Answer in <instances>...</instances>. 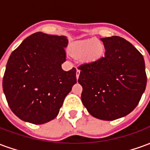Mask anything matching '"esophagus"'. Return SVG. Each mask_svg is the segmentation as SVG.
Returning a JSON list of instances; mask_svg holds the SVG:
<instances>
[{"mask_svg":"<svg viewBox=\"0 0 150 150\" xmlns=\"http://www.w3.org/2000/svg\"><path fill=\"white\" fill-rule=\"evenodd\" d=\"M79 74H80V70L77 69V71H76V78L77 79H79Z\"/></svg>","mask_w":150,"mask_h":150,"instance_id":"34e87169","label":"esophagus"}]
</instances>
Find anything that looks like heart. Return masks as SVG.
I'll return each instance as SVG.
<instances>
[{
  "label": "heart",
  "mask_w": 150,
  "mask_h": 150,
  "mask_svg": "<svg viewBox=\"0 0 150 150\" xmlns=\"http://www.w3.org/2000/svg\"><path fill=\"white\" fill-rule=\"evenodd\" d=\"M71 54L81 58L86 62H91L98 59L104 53L103 44L95 39L79 41L72 44L70 47Z\"/></svg>",
  "instance_id": "obj_1"
}]
</instances>
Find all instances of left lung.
Instances as JSON below:
<instances>
[{
    "instance_id": "8db88e82",
    "label": "left lung",
    "mask_w": 150,
    "mask_h": 150,
    "mask_svg": "<svg viewBox=\"0 0 150 150\" xmlns=\"http://www.w3.org/2000/svg\"><path fill=\"white\" fill-rule=\"evenodd\" d=\"M103 57L79 66L81 100L96 118L114 120L135 108L147 83L145 60L127 40L118 36L101 38Z\"/></svg>"
}]
</instances>
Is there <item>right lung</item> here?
I'll use <instances>...</instances> for the list:
<instances>
[{
	"label": "right lung",
	"mask_w": 150,
	"mask_h": 150,
	"mask_svg": "<svg viewBox=\"0 0 150 150\" xmlns=\"http://www.w3.org/2000/svg\"><path fill=\"white\" fill-rule=\"evenodd\" d=\"M65 36L42 32L31 34L12 52L2 81L12 112L34 125L49 122L58 116L64 99L76 83V69L63 71Z\"/></svg>",
	"instance_id": "1"
}]
</instances>
